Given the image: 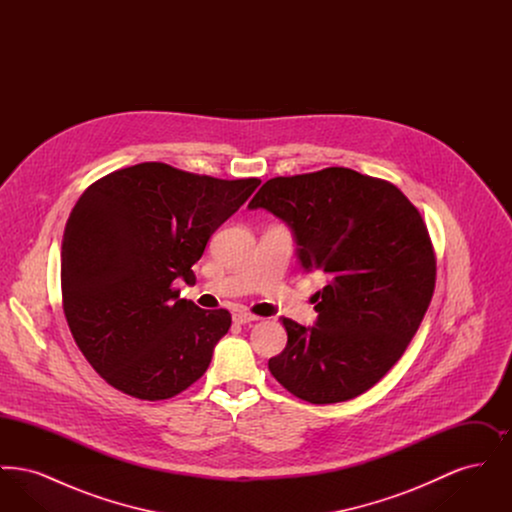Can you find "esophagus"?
<instances>
[{
    "label": "esophagus",
    "mask_w": 512,
    "mask_h": 512,
    "mask_svg": "<svg viewBox=\"0 0 512 512\" xmlns=\"http://www.w3.org/2000/svg\"><path fill=\"white\" fill-rule=\"evenodd\" d=\"M255 320H259V317L251 315L247 311H236L234 313V322H238V324H249V322H255Z\"/></svg>",
    "instance_id": "1"
}]
</instances>
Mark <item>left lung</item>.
<instances>
[{
	"instance_id": "obj_1",
	"label": "left lung",
	"mask_w": 512,
	"mask_h": 512,
	"mask_svg": "<svg viewBox=\"0 0 512 512\" xmlns=\"http://www.w3.org/2000/svg\"><path fill=\"white\" fill-rule=\"evenodd\" d=\"M267 209L295 232L305 272H324L317 326L284 318L286 349L268 361L295 397L328 405L353 399L405 353L436 288L426 222L388 180L345 167L276 176L249 209Z\"/></svg>"
}]
</instances>
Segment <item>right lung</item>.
<instances>
[{
	"mask_svg": "<svg viewBox=\"0 0 512 512\" xmlns=\"http://www.w3.org/2000/svg\"><path fill=\"white\" fill-rule=\"evenodd\" d=\"M259 184L140 163L80 195L61 247L63 313L109 386L161 401L205 374L232 317L180 299L174 282L194 284L211 234Z\"/></svg>",
	"mask_w": 512,
	"mask_h": 512,
	"instance_id": "1",
	"label": "right lung"
}]
</instances>
